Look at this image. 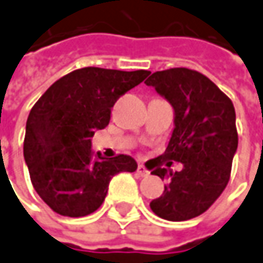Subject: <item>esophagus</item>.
<instances>
[{
    "label": "esophagus",
    "mask_w": 263,
    "mask_h": 263,
    "mask_svg": "<svg viewBox=\"0 0 263 263\" xmlns=\"http://www.w3.org/2000/svg\"><path fill=\"white\" fill-rule=\"evenodd\" d=\"M137 174H139L140 177H147L151 172L147 171V168H146L144 165H139V166H137Z\"/></svg>",
    "instance_id": "obj_1"
}]
</instances>
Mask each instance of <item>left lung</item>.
I'll return each instance as SVG.
<instances>
[{"label":"left lung","instance_id":"1","mask_svg":"<svg viewBox=\"0 0 263 263\" xmlns=\"http://www.w3.org/2000/svg\"><path fill=\"white\" fill-rule=\"evenodd\" d=\"M174 108V130L165 153L156 158L153 175L168 178L152 211L169 221L202 214L224 191L237 151L233 103L218 86L197 70L186 68L155 72L144 81ZM160 159L183 163L174 174L160 168Z\"/></svg>","mask_w":263,"mask_h":263}]
</instances>
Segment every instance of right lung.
Returning <instances> with one entry per match:
<instances>
[{"mask_svg": "<svg viewBox=\"0 0 263 263\" xmlns=\"http://www.w3.org/2000/svg\"><path fill=\"white\" fill-rule=\"evenodd\" d=\"M149 70L82 68L58 79L31 108L24 160L40 198L61 216L84 217L100 209L111 178L135 172L128 155L105 159L91 137L110 123L112 105Z\"/></svg>", "mask_w": 263, "mask_h": 263, "instance_id": "add662e5", "label": "right lung"}]
</instances>
